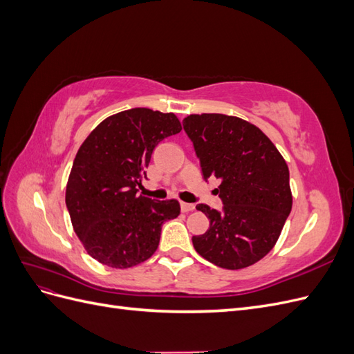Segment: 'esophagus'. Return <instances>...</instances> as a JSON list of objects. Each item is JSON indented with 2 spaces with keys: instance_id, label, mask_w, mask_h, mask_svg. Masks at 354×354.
Masks as SVG:
<instances>
[{
  "instance_id": "esophagus-1",
  "label": "esophagus",
  "mask_w": 354,
  "mask_h": 354,
  "mask_svg": "<svg viewBox=\"0 0 354 354\" xmlns=\"http://www.w3.org/2000/svg\"><path fill=\"white\" fill-rule=\"evenodd\" d=\"M180 208L183 212H189V211H194L195 205L194 203H187V202H180Z\"/></svg>"
}]
</instances>
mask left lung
<instances>
[{
	"label": "left lung",
	"instance_id": "1",
	"mask_svg": "<svg viewBox=\"0 0 354 354\" xmlns=\"http://www.w3.org/2000/svg\"><path fill=\"white\" fill-rule=\"evenodd\" d=\"M203 180L218 178L223 209L198 203L209 229L192 238L196 252L221 269L238 270L269 254L292 208L285 159L259 127L223 113L189 115Z\"/></svg>",
	"mask_w": 354,
	"mask_h": 354
}]
</instances>
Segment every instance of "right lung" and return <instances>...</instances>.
<instances>
[{"label":"right lung","mask_w":354,"mask_h":354,"mask_svg":"<svg viewBox=\"0 0 354 354\" xmlns=\"http://www.w3.org/2000/svg\"><path fill=\"white\" fill-rule=\"evenodd\" d=\"M181 131L174 113L134 108L106 118L73 159L66 207L85 251L113 269L151 259L162 224L180 214L176 199L137 195L153 149Z\"/></svg>","instance_id":"add662e5"}]
</instances>
